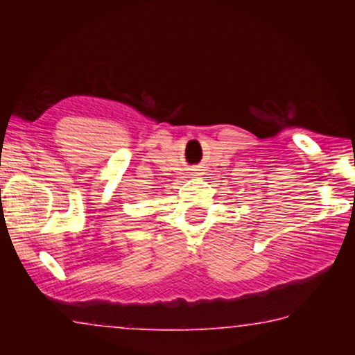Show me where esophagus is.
I'll return each mask as SVG.
<instances>
[{
  "label": "esophagus",
  "mask_w": 355,
  "mask_h": 355,
  "mask_svg": "<svg viewBox=\"0 0 355 355\" xmlns=\"http://www.w3.org/2000/svg\"><path fill=\"white\" fill-rule=\"evenodd\" d=\"M193 173H197V175H198V172H197V170H195V172H193Z\"/></svg>",
  "instance_id": "esophagus-1"
}]
</instances>
